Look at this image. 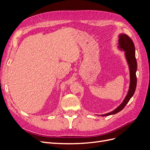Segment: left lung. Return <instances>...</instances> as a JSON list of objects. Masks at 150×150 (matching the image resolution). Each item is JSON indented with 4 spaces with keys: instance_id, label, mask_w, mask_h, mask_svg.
<instances>
[{
    "instance_id": "left-lung-1",
    "label": "left lung",
    "mask_w": 150,
    "mask_h": 150,
    "mask_svg": "<svg viewBox=\"0 0 150 150\" xmlns=\"http://www.w3.org/2000/svg\"><path fill=\"white\" fill-rule=\"evenodd\" d=\"M118 37L119 46H117V49L121 51L125 52V57L127 63H128L129 70V89L126 96L120 105L113 111L106 113V114L101 115V116H107L115 115L116 113L121 111L133 96L136 90V87H137V76H136V72H137V62L135 57V47L134 46V43L133 40L126 34H121L119 35Z\"/></svg>"
}]
</instances>
